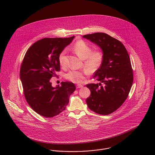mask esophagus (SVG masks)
<instances>
[{"label":"esophagus","instance_id":"34e87169","mask_svg":"<svg viewBox=\"0 0 155 155\" xmlns=\"http://www.w3.org/2000/svg\"><path fill=\"white\" fill-rule=\"evenodd\" d=\"M83 87V86L81 85V84H77V88H81Z\"/></svg>","mask_w":155,"mask_h":155}]
</instances>
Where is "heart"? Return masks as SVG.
<instances>
[{
  "label": "heart",
  "instance_id": "1",
  "mask_svg": "<svg viewBox=\"0 0 155 155\" xmlns=\"http://www.w3.org/2000/svg\"><path fill=\"white\" fill-rule=\"evenodd\" d=\"M73 51L81 59L84 60L86 69L83 70H71L66 75V78L74 83H81L86 76L90 72H94L101 66L103 61V54L100 51L92 52L91 46L83 40L77 41L72 47ZM59 63L61 66L66 64V51H63L58 57Z\"/></svg>",
  "mask_w": 155,
  "mask_h": 155
}]
</instances>
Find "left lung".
<instances>
[{
  "label": "left lung",
  "instance_id": "obj_1",
  "mask_svg": "<svg viewBox=\"0 0 155 155\" xmlns=\"http://www.w3.org/2000/svg\"><path fill=\"white\" fill-rule=\"evenodd\" d=\"M83 38L95 43L102 51L103 61L95 71L103 86L88 84L91 95L86 99L88 107L94 112L106 115L117 110L125 101L133 84V71L128 52L123 44L106 33L84 35Z\"/></svg>",
  "mask_w": 155,
  "mask_h": 155
}]
</instances>
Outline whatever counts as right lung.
<instances>
[{
	"label": "right lung",
	"mask_w": 155,
	"mask_h": 155,
	"mask_svg": "<svg viewBox=\"0 0 155 155\" xmlns=\"http://www.w3.org/2000/svg\"><path fill=\"white\" fill-rule=\"evenodd\" d=\"M74 37L40 40L28 49L23 58L20 78L25 97L31 107L44 117L51 118L63 112L75 90L73 83L61 82V86L53 87L50 81L60 71V54Z\"/></svg>",
	"instance_id": "1"
}]
</instances>
